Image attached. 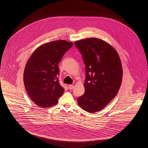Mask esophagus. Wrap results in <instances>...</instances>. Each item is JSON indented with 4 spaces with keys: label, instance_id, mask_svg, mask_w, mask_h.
<instances>
[{
    "label": "esophagus",
    "instance_id": "obj_1",
    "mask_svg": "<svg viewBox=\"0 0 148 148\" xmlns=\"http://www.w3.org/2000/svg\"><path fill=\"white\" fill-rule=\"evenodd\" d=\"M73 88H74V86H73V85H68V88H69L70 90L73 89Z\"/></svg>",
    "mask_w": 148,
    "mask_h": 148
}]
</instances>
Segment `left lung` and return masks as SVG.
Instances as JSON below:
<instances>
[{
    "label": "left lung",
    "mask_w": 148,
    "mask_h": 148,
    "mask_svg": "<svg viewBox=\"0 0 148 148\" xmlns=\"http://www.w3.org/2000/svg\"><path fill=\"white\" fill-rule=\"evenodd\" d=\"M85 65V93L79 106L89 113L104 109L117 95L122 82L123 68L119 55L109 44L97 38L76 41Z\"/></svg>",
    "instance_id": "8db88e82"
}]
</instances>
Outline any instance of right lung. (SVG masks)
Wrapping results in <instances>:
<instances>
[{"mask_svg": "<svg viewBox=\"0 0 148 148\" xmlns=\"http://www.w3.org/2000/svg\"><path fill=\"white\" fill-rule=\"evenodd\" d=\"M73 42L63 40L44 44L31 55L25 65L23 80L27 92L36 106L56 105L64 89L59 83V63Z\"/></svg>", "mask_w": 148, "mask_h": 148, "instance_id": "obj_1", "label": "right lung"}]
</instances>
